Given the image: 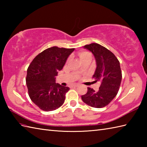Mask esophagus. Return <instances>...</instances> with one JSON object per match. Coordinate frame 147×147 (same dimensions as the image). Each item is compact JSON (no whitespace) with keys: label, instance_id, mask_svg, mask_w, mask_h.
<instances>
[{"label":"esophagus","instance_id":"34e87169","mask_svg":"<svg viewBox=\"0 0 147 147\" xmlns=\"http://www.w3.org/2000/svg\"><path fill=\"white\" fill-rule=\"evenodd\" d=\"M78 86V85H73V87H77Z\"/></svg>","mask_w":147,"mask_h":147}]
</instances>
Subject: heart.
Masks as SVG:
<instances>
[{
    "label": "heart",
    "instance_id": "1",
    "mask_svg": "<svg viewBox=\"0 0 147 147\" xmlns=\"http://www.w3.org/2000/svg\"><path fill=\"white\" fill-rule=\"evenodd\" d=\"M88 54H89V53L88 52H81L80 54V60H82V59L85 57L86 55H87Z\"/></svg>",
    "mask_w": 147,
    "mask_h": 147
}]
</instances>
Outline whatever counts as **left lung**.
Segmentation results:
<instances>
[{
    "label": "left lung",
    "instance_id": "obj_1",
    "mask_svg": "<svg viewBox=\"0 0 147 147\" xmlns=\"http://www.w3.org/2000/svg\"><path fill=\"white\" fill-rule=\"evenodd\" d=\"M83 48L94 55L96 67L93 77L95 82L101 84L97 91L88 88L86 94L82 95V99L92 107H104L115 98L119 89L122 80L120 63L113 53L98 43L86 45Z\"/></svg>",
    "mask_w": 147,
    "mask_h": 147
}]
</instances>
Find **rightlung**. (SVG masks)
<instances>
[{"instance_id": "add662e5", "label": "right lung", "mask_w": 147, "mask_h": 147, "mask_svg": "<svg viewBox=\"0 0 147 147\" xmlns=\"http://www.w3.org/2000/svg\"><path fill=\"white\" fill-rule=\"evenodd\" d=\"M74 51L52 47L36 55L30 64L26 79L29 96L42 110L54 111L64 104L69 88L56 83L55 76Z\"/></svg>"}]
</instances>
